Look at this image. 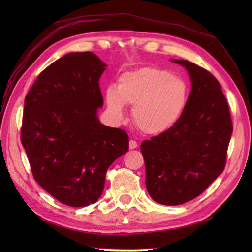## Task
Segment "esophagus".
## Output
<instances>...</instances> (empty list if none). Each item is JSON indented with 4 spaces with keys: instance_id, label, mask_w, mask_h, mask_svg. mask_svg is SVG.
Here are the masks:
<instances>
[{
    "instance_id": "1",
    "label": "esophagus",
    "mask_w": 252,
    "mask_h": 252,
    "mask_svg": "<svg viewBox=\"0 0 252 252\" xmlns=\"http://www.w3.org/2000/svg\"><path fill=\"white\" fill-rule=\"evenodd\" d=\"M136 147H138V143H136V142L133 141V140L129 141V148H130V149H134V148H136Z\"/></svg>"
}]
</instances>
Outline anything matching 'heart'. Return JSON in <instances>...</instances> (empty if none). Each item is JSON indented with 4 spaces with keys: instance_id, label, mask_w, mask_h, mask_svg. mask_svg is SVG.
<instances>
[{
    "instance_id": "heart-1",
    "label": "heart",
    "mask_w": 252,
    "mask_h": 252,
    "mask_svg": "<svg viewBox=\"0 0 252 252\" xmlns=\"http://www.w3.org/2000/svg\"><path fill=\"white\" fill-rule=\"evenodd\" d=\"M188 95L189 87L184 80L166 70L147 67L120 75L117 88L106 90L105 101L116 121L124 119L125 105L133 106L135 126L145 134L158 135L178 123Z\"/></svg>"
}]
</instances>
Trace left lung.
Returning a JSON list of instances; mask_svg holds the SVG:
<instances>
[{
  "label": "left lung",
  "instance_id": "left-lung-1",
  "mask_svg": "<svg viewBox=\"0 0 252 252\" xmlns=\"http://www.w3.org/2000/svg\"><path fill=\"white\" fill-rule=\"evenodd\" d=\"M187 70L191 91L178 123L144 141L147 191L155 202L177 206L199 196L226 163L232 133L229 107L213 75L185 60H171Z\"/></svg>",
  "mask_w": 252,
  "mask_h": 252
}]
</instances>
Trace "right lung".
I'll return each mask as SVG.
<instances>
[{
	"label": "right lung",
	"mask_w": 252,
	"mask_h": 252,
	"mask_svg": "<svg viewBox=\"0 0 252 252\" xmlns=\"http://www.w3.org/2000/svg\"><path fill=\"white\" fill-rule=\"evenodd\" d=\"M106 66L94 52H70L44 69L25 97L21 142L33 178L71 207L98 200L109 166L129 148L124 130L97 118Z\"/></svg>",
	"instance_id": "1"
}]
</instances>
